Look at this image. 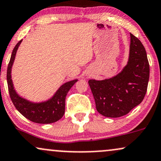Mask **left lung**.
<instances>
[{
	"label": "left lung",
	"mask_w": 161,
	"mask_h": 161,
	"mask_svg": "<svg viewBox=\"0 0 161 161\" xmlns=\"http://www.w3.org/2000/svg\"><path fill=\"white\" fill-rule=\"evenodd\" d=\"M149 71L145 47L130 34L128 63L123 70L111 79L88 81L97 112L109 118H119L129 113L144 99Z\"/></svg>",
	"instance_id": "obj_1"
}]
</instances>
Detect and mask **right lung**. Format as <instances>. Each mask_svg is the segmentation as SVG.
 <instances>
[{"instance_id": "1", "label": "right lung", "mask_w": 161, "mask_h": 161, "mask_svg": "<svg viewBox=\"0 0 161 161\" xmlns=\"http://www.w3.org/2000/svg\"><path fill=\"white\" fill-rule=\"evenodd\" d=\"M22 40L15 45L9 60L7 72V80L8 85L9 97L16 109L26 119L34 123L50 124L58 121L63 117L65 112V98L67 93L77 79L66 82L60 87L52 99L40 103H33L20 97L15 92L12 79H11V68L14 61L15 54Z\"/></svg>"}]
</instances>
